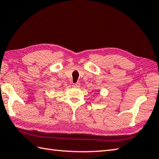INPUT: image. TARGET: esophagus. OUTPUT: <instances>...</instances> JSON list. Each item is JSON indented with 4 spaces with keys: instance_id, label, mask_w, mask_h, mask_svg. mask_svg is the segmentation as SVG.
<instances>
[{
    "instance_id": "esophagus-1",
    "label": "esophagus",
    "mask_w": 159,
    "mask_h": 159,
    "mask_svg": "<svg viewBox=\"0 0 159 159\" xmlns=\"http://www.w3.org/2000/svg\"><path fill=\"white\" fill-rule=\"evenodd\" d=\"M80 83L79 82H77V83H74V84H73V88H80Z\"/></svg>"
}]
</instances>
